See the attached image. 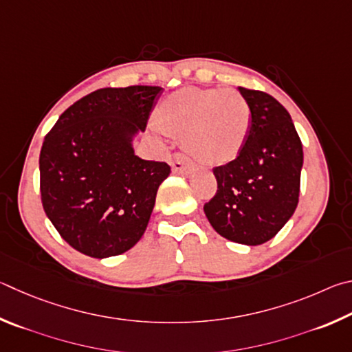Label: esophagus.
Instances as JSON below:
<instances>
[{"mask_svg": "<svg viewBox=\"0 0 352 352\" xmlns=\"http://www.w3.org/2000/svg\"><path fill=\"white\" fill-rule=\"evenodd\" d=\"M170 165H171L173 171L177 173V175H188V173L193 170L192 162H190V160L184 156V154H179V153L173 156Z\"/></svg>", "mask_w": 352, "mask_h": 352, "instance_id": "1", "label": "esophagus"}]
</instances>
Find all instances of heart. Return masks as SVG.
I'll return each instance as SVG.
<instances>
[{
  "instance_id": "heart-1",
  "label": "heart",
  "mask_w": 352,
  "mask_h": 352,
  "mask_svg": "<svg viewBox=\"0 0 352 352\" xmlns=\"http://www.w3.org/2000/svg\"><path fill=\"white\" fill-rule=\"evenodd\" d=\"M157 125L184 134V146L202 164H226L239 156L252 126V111L233 89L184 88L160 103Z\"/></svg>"
}]
</instances>
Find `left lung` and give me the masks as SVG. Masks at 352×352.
I'll use <instances>...</instances> for the list:
<instances>
[{
  "label": "left lung",
  "mask_w": 352,
  "mask_h": 352,
  "mask_svg": "<svg viewBox=\"0 0 352 352\" xmlns=\"http://www.w3.org/2000/svg\"><path fill=\"white\" fill-rule=\"evenodd\" d=\"M238 91L252 111L250 134L235 160L213 168L218 190L204 212L221 236L260 245L272 239L297 208L303 146L276 98L241 86Z\"/></svg>",
  "instance_id": "8db88e82"
}]
</instances>
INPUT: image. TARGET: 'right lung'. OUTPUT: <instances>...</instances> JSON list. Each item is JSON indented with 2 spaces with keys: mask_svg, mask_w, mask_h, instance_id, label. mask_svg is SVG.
Returning <instances> with one entry per match:
<instances>
[{
  "mask_svg": "<svg viewBox=\"0 0 352 352\" xmlns=\"http://www.w3.org/2000/svg\"><path fill=\"white\" fill-rule=\"evenodd\" d=\"M162 91L97 89L71 104L43 142V208L61 238L85 255H120L144 235L171 170L135 156L133 140L145 131Z\"/></svg>",
  "mask_w": 352,
  "mask_h": 352,
  "instance_id": "add662e5",
  "label": "right lung"
}]
</instances>
